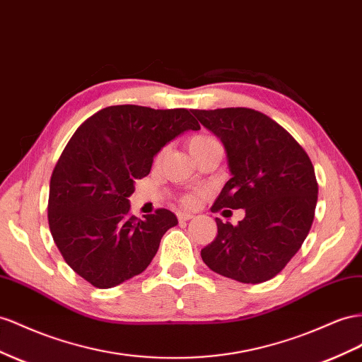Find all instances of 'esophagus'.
<instances>
[{"instance_id":"obj_1","label":"esophagus","mask_w":362,"mask_h":362,"mask_svg":"<svg viewBox=\"0 0 362 362\" xmlns=\"http://www.w3.org/2000/svg\"><path fill=\"white\" fill-rule=\"evenodd\" d=\"M192 218H193L192 213H185V211L178 213V219H180V221H189V219H192Z\"/></svg>"}]
</instances>
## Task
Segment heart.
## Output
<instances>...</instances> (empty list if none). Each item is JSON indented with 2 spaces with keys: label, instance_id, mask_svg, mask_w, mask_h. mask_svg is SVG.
Segmentation results:
<instances>
[{
  "label": "heart",
  "instance_id": "obj_1",
  "mask_svg": "<svg viewBox=\"0 0 362 362\" xmlns=\"http://www.w3.org/2000/svg\"><path fill=\"white\" fill-rule=\"evenodd\" d=\"M213 143H218V141L210 135H204V134L194 135L189 140V151L190 152L198 151V149H202V148H205V146H210ZM184 202H185V205H194V204H197V198L189 197V198L184 199Z\"/></svg>",
  "mask_w": 362,
  "mask_h": 362
}]
</instances>
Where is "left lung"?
<instances>
[{"mask_svg":"<svg viewBox=\"0 0 362 362\" xmlns=\"http://www.w3.org/2000/svg\"><path fill=\"white\" fill-rule=\"evenodd\" d=\"M221 139L231 178L211 211L245 209L238 226L216 218L205 265L242 283H262L288 265L314 221L318 184L305 149L268 115L250 108L192 110Z\"/></svg>","mask_w":362,"mask_h":362,"instance_id":"1","label":"left lung"}]
</instances>
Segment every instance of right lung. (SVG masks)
I'll use <instances>...</instances> for the list:
<instances>
[{
  "mask_svg": "<svg viewBox=\"0 0 362 362\" xmlns=\"http://www.w3.org/2000/svg\"><path fill=\"white\" fill-rule=\"evenodd\" d=\"M189 129H201L189 110L117 105L85 120L65 146L50 180L48 226L68 267L93 286L139 276L178 223L165 209L131 216L128 198L155 155Z\"/></svg>",
  "mask_w": 362,
  "mask_h": 362,
  "instance_id": "1",
  "label": "right lung"
}]
</instances>
